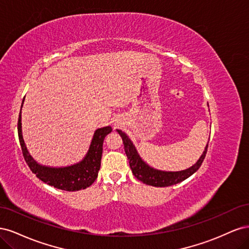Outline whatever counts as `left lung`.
I'll list each match as a JSON object with an SVG mask.
<instances>
[{"label": "left lung", "instance_id": "obj_1", "mask_svg": "<svg viewBox=\"0 0 249 249\" xmlns=\"http://www.w3.org/2000/svg\"><path fill=\"white\" fill-rule=\"evenodd\" d=\"M118 134L122 136L124 152L126 154L127 160L130 162V167L132 169L133 175L136 177L142 183L146 185L155 186V187H167L178 184L182 180H185L187 178L192 176L195 171H197L198 168L201 166V164L205 160L207 150H208V144L205 148V152L199 158V160L195 163L192 167L188 168L186 170L177 171V172H168V171H161L157 170L152 167H149L147 164H145L141 160L139 157L136 148L133 145L132 141L129 139L126 135L120 130H117ZM209 143V142H208Z\"/></svg>", "mask_w": 249, "mask_h": 249}]
</instances>
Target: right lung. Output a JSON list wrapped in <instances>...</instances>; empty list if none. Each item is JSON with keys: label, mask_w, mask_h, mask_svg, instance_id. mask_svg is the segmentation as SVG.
<instances>
[{"label": "right lung", "mask_w": 249, "mask_h": 249, "mask_svg": "<svg viewBox=\"0 0 249 249\" xmlns=\"http://www.w3.org/2000/svg\"><path fill=\"white\" fill-rule=\"evenodd\" d=\"M20 118L19 113L18 132L22 156H24L28 166L33 173H35L37 178L41 179L43 183H47L50 186H54L57 189L65 191H78L85 189V188L91 186L94 183L101 167L104 139L109 133L112 132L111 126L101 127V129H97L95 131L91 145H90L88 153L82 162L67 167L53 168L41 166L30 156L25 145L24 139H22Z\"/></svg>", "instance_id": "right-lung-1"}]
</instances>
